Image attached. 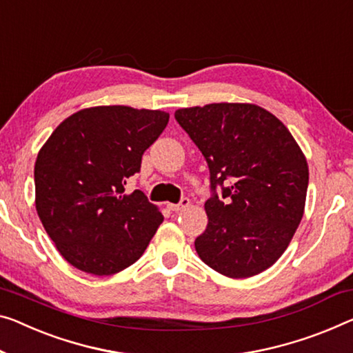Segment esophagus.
Instances as JSON below:
<instances>
[{"instance_id": "1", "label": "esophagus", "mask_w": 353, "mask_h": 353, "mask_svg": "<svg viewBox=\"0 0 353 353\" xmlns=\"http://www.w3.org/2000/svg\"><path fill=\"white\" fill-rule=\"evenodd\" d=\"M191 202H189V199H181L180 203H167V208L170 211H181L184 208H188Z\"/></svg>"}]
</instances>
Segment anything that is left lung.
I'll list each match as a JSON object with an SVG mask.
<instances>
[{
	"instance_id": "obj_1",
	"label": "left lung",
	"mask_w": 353,
	"mask_h": 353,
	"mask_svg": "<svg viewBox=\"0 0 353 353\" xmlns=\"http://www.w3.org/2000/svg\"><path fill=\"white\" fill-rule=\"evenodd\" d=\"M176 121L208 162L213 197L199 257L227 278H251L283 256L305 213L309 169L294 135L256 104L178 108ZM221 185L223 197L215 188Z\"/></svg>"
}]
</instances>
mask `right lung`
<instances>
[{"label": "right lung", "instance_id": "1", "mask_svg": "<svg viewBox=\"0 0 353 353\" xmlns=\"http://www.w3.org/2000/svg\"><path fill=\"white\" fill-rule=\"evenodd\" d=\"M169 113L97 105L68 117L39 150L36 210L59 254L80 271L110 276L142 257L164 221L139 189L126 194Z\"/></svg>", "mask_w": 353, "mask_h": 353}]
</instances>
